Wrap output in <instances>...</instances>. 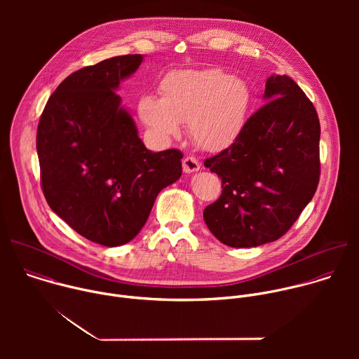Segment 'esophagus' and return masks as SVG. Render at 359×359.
Listing matches in <instances>:
<instances>
[{"label":"esophagus","mask_w":359,"mask_h":359,"mask_svg":"<svg viewBox=\"0 0 359 359\" xmlns=\"http://www.w3.org/2000/svg\"><path fill=\"white\" fill-rule=\"evenodd\" d=\"M200 169V162L193 158V156H187L183 159V170L184 173H194Z\"/></svg>","instance_id":"34e87169"}]
</instances>
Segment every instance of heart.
Here are the masks:
<instances>
[{
    "mask_svg": "<svg viewBox=\"0 0 359 359\" xmlns=\"http://www.w3.org/2000/svg\"><path fill=\"white\" fill-rule=\"evenodd\" d=\"M161 95L139 100L144 125L161 140H170L182 135V123H189L193 142L208 151L224 150L240 137L251 107L248 85L222 69L169 72Z\"/></svg>",
    "mask_w": 359,
    "mask_h": 359,
    "instance_id": "b5f03b06",
    "label": "heart"
}]
</instances>
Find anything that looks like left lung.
I'll return each mask as SVG.
<instances>
[{
	"label": "left lung",
	"instance_id": "1",
	"mask_svg": "<svg viewBox=\"0 0 359 359\" xmlns=\"http://www.w3.org/2000/svg\"><path fill=\"white\" fill-rule=\"evenodd\" d=\"M266 104L240 137L204 166L222 177L220 197L203 217L223 244L245 248L284 236L320 182V119L287 75L266 82Z\"/></svg>",
	"mask_w": 359,
	"mask_h": 359
}]
</instances>
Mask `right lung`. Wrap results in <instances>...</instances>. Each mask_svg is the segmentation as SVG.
<instances>
[{
    "label": "right lung",
    "instance_id": "obj_1",
    "mask_svg": "<svg viewBox=\"0 0 359 359\" xmlns=\"http://www.w3.org/2000/svg\"><path fill=\"white\" fill-rule=\"evenodd\" d=\"M142 61L114 57L71 74L48 99L36 130L49 208L107 247L136 237L159 191L182 176L183 153L147 150L116 93Z\"/></svg>",
    "mask_w": 359,
    "mask_h": 359
}]
</instances>
